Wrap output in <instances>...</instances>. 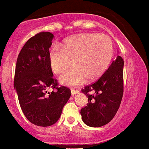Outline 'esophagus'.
Returning a JSON list of instances; mask_svg holds the SVG:
<instances>
[{"label": "esophagus", "instance_id": "1", "mask_svg": "<svg viewBox=\"0 0 149 149\" xmlns=\"http://www.w3.org/2000/svg\"><path fill=\"white\" fill-rule=\"evenodd\" d=\"M78 92H79V91H78V90L72 89V95H74V94H77Z\"/></svg>", "mask_w": 149, "mask_h": 149}]
</instances>
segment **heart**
Wrapping results in <instances>:
<instances>
[{
	"mask_svg": "<svg viewBox=\"0 0 149 149\" xmlns=\"http://www.w3.org/2000/svg\"><path fill=\"white\" fill-rule=\"evenodd\" d=\"M113 55V44L108 36L84 33L66 39L62 47L55 44L50 48L49 61L52 70L61 74L73 67L59 77L61 84L75 86L84 78L93 81L107 69Z\"/></svg>",
	"mask_w": 149,
	"mask_h": 149,
	"instance_id": "obj_1",
	"label": "heart"
}]
</instances>
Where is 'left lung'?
<instances>
[{"label": "left lung", "mask_w": 149, "mask_h": 149, "mask_svg": "<svg viewBox=\"0 0 149 149\" xmlns=\"http://www.w3.org/2000/svg\"><path fill=\"white\" fill-rule=\"evenodd\" d=\"M123 59L118 55L97 81L81 90L88 99L87 106L81 110L86 125L100 127L115 116L123 94Z\"/></svg>", "instance_id": "obj_1"}]
</instances>
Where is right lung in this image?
<instances>
[{"label":"right lung","instance_id":"obj_1","mask_svg":"<svg viewBox=\"0 0 149 149\" xmlns=\"http://www.w3.org/2000/svg\"><path fill=\"white\" fill-rule=\"evenodd\" d=\"M53 37L49 32H41L26 42L17 57L13 81L23 114L30 123L43 127L58 120L72 94L53 77L49 61ZM49 87L54 91L48 92Z\"/></svg>","mask_w":149,"mask_h":149}]
</instances>
